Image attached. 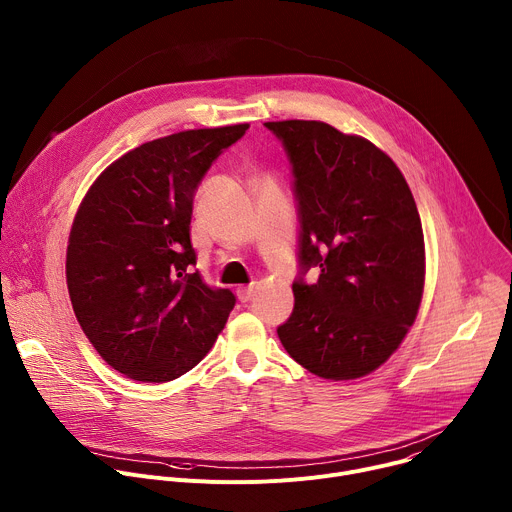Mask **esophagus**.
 Segmentation results:
<instances>
[{"mask_svg":"<svg viewBox=\"0 0 512 512\" xmlns=\"http://www.w3.org/2000/svg\"><path fill=\"white\" fill-rule=\"evenodd\" d=\"M253 294H255L253 285H249V287H237V298H239V302H243V304H247V302L253 298Z\"/></svg>","mask_w":512,"mask_h":512,"instance_id":"1","label":"esophagus"}]
</instances>
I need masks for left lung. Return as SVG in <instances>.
<instances>
[{"mask_svg":"<svg viewBox=\"0 0 512 512\" xmlns=\"http://www.w3.org/2000/svg\"><path fill=\"white\" fill-rule=\"evenodd\" d=\"M294 166L300 265L294 312L277 328L287 354L330 381L377 371L413 326L425 243L397 164L369 139L324 121H267Z\"/></svg>","mask_w":512,"mask_h":512,"instance_id":"1","label":"left lung"}]
</instances>
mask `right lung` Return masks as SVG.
Here are the masks:
<instances>
[{
    "label": "right lung",
    "instance_id": "obj_1",
    "mask_svg": "<svg viewBox=\"0 0 512 512\" xmlns=\"http://www.w3.org/2000/svg\"><path fill=\"white\" fill-rule=\"evenodd\" d=\"M249 123L188 129L123 154L87 190L66 247L72 310L111 369L168 383L208 354L235 306L192 273L194 192Z\"/></svg>",
    "mask_w": 512,
    "mask_h": 512
}]
</instances>
